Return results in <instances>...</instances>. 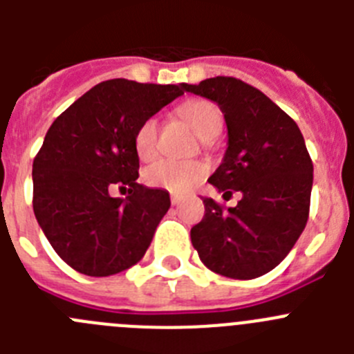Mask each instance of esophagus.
<instances>
[{"label": "esophagus", "instance_id": "obj_1", "mask_svg": "<svg viewBox=\"0 0 354 354\" xmlns=\"http://www.w3.org/2000/svg\"><path fill=\"white\" fill-rule=\"evenodd\" d=\"M180 202H183V198H180V196H177V195H171V204H174V205H179Z\"/></svg>", "mask_w": 354, "mask_h": 354}]
</instances>
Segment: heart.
<instances>
[{
	"label": "heart",
	"mask_w": 354,
	"mask_h": 354,
	"mask_svg": "<svg viewBox=\"0 0 354 354\" xmlns=\"http://www.w3.org/2000/svg\"><path fill=\"white\" fill-rule=\"evenodd\" d=\"M180 117L195 131L202 142H211L220 134L223 127L221 109L211 101H189L179 109ZM134 150L142 161H150L158 150V120L154 117L147 118L140 124L134 134ZM205 175V167L198 161H174L159 159L145 170V180L150 186L161 187L171 193L189 192Z\"/></svg>",
	"instance_id": "1"
}]
</instances>
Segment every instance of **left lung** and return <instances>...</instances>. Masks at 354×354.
<instances>
[{"instance_id": "left-lung-1", "label": "left lung", "mask_w": 354, "mask_h": 354, "mask_svg": "<svg viewBox=\"0 0 354 354\" xmlns=\"http://www.w3.org/2000/svg\"><path fill=\"white\" fill-rule=\"evenodd\" d=\"M184 92L216 102L227 124V150L209 183L236 207L204 198V220L192 243L209 270L252 280L277 268L308 220L314 167L296 122L261 90L236 77L180 83Z\"/></svg>"}]
</instances>
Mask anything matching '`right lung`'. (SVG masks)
I'll return each instance as SVG.
<instances>
[{
	"label": "right lung",
	"instance_id": "1",
	"mask_svg": "<svg viewBox=\"0 0 354 354\" xmlns=\"http://www.w3.org/2000/svg\"><path fill=\"white\" fill-rule=\"evenodd\" d=\"M183 93L180 84L102 81L53 122L33 161V211L72 270L109 277L143 259L170 195L136 183L134 134ZM113 185L130 195L113 199Z\"/></svg>",
	"mask_w": 354,
	"mask_h": 354
}]
</instances>
